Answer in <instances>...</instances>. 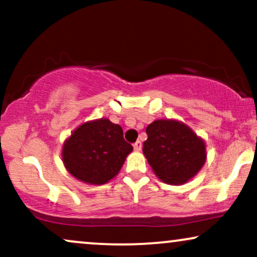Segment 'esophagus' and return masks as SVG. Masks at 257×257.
Wrapping results in <instances>:
<instances>
[{
  "mask_svg": "<svg viewBox=\"0 0 257 257\" xmlns=\"http://www.w3.org/2000/svg\"><path fill=\"white\" fill-rule=\"evenodd\" d=\"M133 146H134L135 151L139 152V151H141V147H143V144H141V141H137V143H135Z\"/></svg>",
  "mask_w": 257,
  "mask_h": 257,
  "instance_id": "esophagus-1",
  "label": "esophagus"
}]
</instances>
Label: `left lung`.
<instances>
[{"label":"left lung","mask_w":257,"mask_h":257,"mask_svg":"<svg viewBox=\"0 0 257 257\" xmlns=\"http://www.w3.org/2000/svg\"><path fill=\"white\" fill-rule=\"evenodd\" d=\"M143 152L158 179L184 185L193 179L206 161L202 138L178 119H156L146 128Z\"/></svg>","instance_id":"1"}]
</instances>
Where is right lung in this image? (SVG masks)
Listing matches in <instances>:
<instances>
[{
  "label": "right lung",
  "instance_id": "obj_1",
  "mask_svg": "<svg viewBox=\"0 0 257 257\" xmlns=\"http://www.w3.org/2000/svg\"><path fill=\"white\" fill-rule=\"evenodd\" d=\"M133 146L123 129L108 118L82 123L64 141L61 157L73 178L88 185H104L119 173Z\"/></svg>",
  "mask_w": 257,
  "mask_h": 257
}]
</instances>
